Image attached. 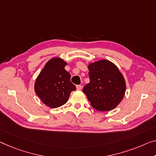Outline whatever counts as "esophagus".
I'll use <instances>...</instances> for the list:
<instances>
[{
	"instance_id": "34e87169",
	"label": "esophagus",
	"mask_w": 156,
	"mask_h": 156,
	"mask_svg": "<svg viewBox=\"0 0 156 156\" xmlns=\"http://www.w3.org/2000/svg\"><path fill=\"white\" fill-rule=\"evenodd\" d=\"M76 89H77V90H80L81 89H82V86L80 85H76Z\"/></svg>"
}]
</instances>
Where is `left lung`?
<instances>
[{
    "label": "left lung",
    "instance_id": "obj_1",
    "mask_svg": "<svg viewBox=\"0 0 156 156\" xmlns=\"http://www.w3.org/2000/svg\"><path fill=\"white\" fill-rule=\"evenodd\" d=\"M90 83L83 92L93 108L99 111L114 109L124 97L126 83L118 67L103 59L88 65Z\"/></svg>",
    "mask_w": 156,
    "mask_h": 156
}]
</instances>
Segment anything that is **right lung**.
<instances>
[{
  "mask_svg": "<svg viewBox=\"0 0 156 156\" xmlns=\"http://www.w3.org/2000/svg\"><path fill=\"white\" fill-rule=\"evenodd\" d=\"M66 62L59 57L49 60L37 77L34 90L43 103L52 108H58L68 101L76 90L71 82V75L65 70Z\"/></svg>",
  "mask_w": 156,
  "mask_h": 156,
  "instance_id": "1",
  "label": "right lung"
}]
</instances>
